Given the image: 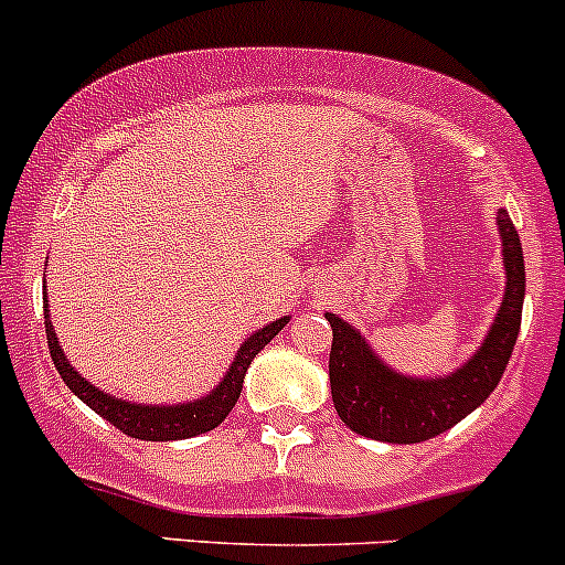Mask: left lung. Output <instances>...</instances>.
I'll use <instances>...</instances> for the list:
<instances>
[{"mask_svg": "<svg viewBox=\"0 0 565 565\" xmlns=\"http://www.w3.org/2000/svg\"><path fill=\"white\" fill-rule=\"evenodd\" d=\"M495 223L505 269L503 299L484 342L449 375L413 377L388 367L356 326L326 312L334 334L329 353L331 399L353 433L383 444H422L455 427L495 392L520 334L525 301L520 234L505 209H498Z\"/></svg>", "mask_w": 565, "mask_h": 565, "instance_id": "left-lung-1", "label": "left lung"}]
</instances>
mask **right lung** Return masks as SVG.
I'll use <instances>...</instances> for the list:
<instances>
[{"label":"right lung","mask_w":565,"mask_h":565,"mask_svg":"<svg viewBox=\"0 0 565 565\" xmlns=\"http://www.w3.org/2000/svg\"><path fill=\"white\" fill-rule=\"evenodd\" d=\"M45 288V285H43ZM43 307H45V337H49L51 359H54L56 370H60L62 381L67 383L70 392L81 399V403L89 405L92 411L100 413L106 422L114 424L116 429H121L125 435L138 440H184L195 438V435L209 433L217 424L225 422L231 411H234L236 399L242 394L244 375L247 367L253 364V359L275 340L282 331V326L290 321L288 316L277 318V321L266 323L264 329H258L255 334H249L242 342L239 351H236L234 362L225 370V375L220 377L217 386L212 388L203 397L190 399V403H177V405H147V403H132V399H121L116 394L103 392L95 383L86 381L84 375H78V370L67 362L65 351L60 345V337H56L54 323H51V310H49V296L43 290Z\"/></svg>","instance_id":"obj_1"}]
</instances>
